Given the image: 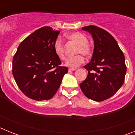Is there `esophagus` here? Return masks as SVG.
I'll return each mask as SVG.
<instances>
[{"label": "esophagus", "mask_w": 135, "mask_h": 135, "mask_svg": "<svg viewBox=\"0 0 135 135\" xmlns=\"http://www.w3.org/2000/svg\"><path fill=\"white\" fill-rule=\"evenodd\" d=\"M76 68H69L68 69V71H74V70H76Z\"/></svg>", "instance_id": "obj_1"}]
</instances>
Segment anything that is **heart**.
<instances>
[{"label":"heart","mask_w":135,"mask_h":135,"mask_svg":"<svg viewBox=\"0 0 135 135\" xmlns=\"http://www.w3.org/2000/svg\"><path fill=\"white\" fill-rule=\"evenodd\" d=\"M68 38L70 40H72L78 45L76 49V53H81L86 57H89L91 55L92 49L90 45L88 44V38L80 32H72L68 35ZM53 49L56 55L59 57L61 60H64L65 59V47H64V40L61 38H57L53 44ZM84 59L83 56L78 54L74 57H71L67 59L65 61V65L67 66L76 68L80 65L84 63Z\"/></svg>","instance_id":"heart-1"}]
</instances>
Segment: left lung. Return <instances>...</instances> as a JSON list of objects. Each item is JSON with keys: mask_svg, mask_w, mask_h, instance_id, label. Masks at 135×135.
I'll return each mask as SVG.
<instances>
[{"mask_svg": "<svg viewBox=\"0 0 135 135\" xmlns=\"http://www.w3.org/2000/svg\"><path fill=\"white\" fill-rule=\"evenodd\" d=\"M82 29L91 34L95 47L91 61L84 66L88 76L80 87L87 98L105 101L124 84L126 72L124 55L116 40L106 30L92 25Z\"/></svg>", "mask_w": 135, "mask_h": 135, "instance_id": "1", "label": "left lung"}]
</instances>
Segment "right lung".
<instances>
[{
	"instance_id": "add662e5",
	"label": "right lung",
	"mask_w": 135,
	"mask_h": 135,
	"mask_svg": "<svg viewBox=\"0 0 135 135\" xmlns=\"http://www.w3.org/2000/svg\"><path fill=\"white\" fill-rule=\"evenodd\" d=\"M60 31L49 26L40 27L19 45L13 58L12 72L21 91L36 101L49 100L56 93L64 75L53 44Z\"/></svg>"
}]
</instances>
